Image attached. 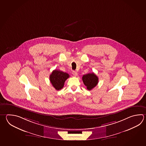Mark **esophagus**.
I'll list each match as a JSON object with an SVG mask.
<instances>
[{"mask_svg":"<svg viewBox=\"0 0 146 146\" xmlns=\"http://www.w3.org/2000/svg\"><path fill=\"white\" fill-rule=\"evenodd\" d=\"M72 74L74 76H78V73L76 71H73L72 72Z\"/></svg>","mask_w":146,"mask_h":146,"instance_id":"34e87169","label":"esophagus"}]
</instances>
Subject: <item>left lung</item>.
<instances>
[{"label":"left lung","instance_id":"left-lung-1","mask_svg":"<svg viewBox=\"0 0 146 146\" xmlns=\"http://www.w3.org/2000/svg\"><path fill=\"white\" fill-rule=\"evenodd\" d=\"M82 80L88 90H91L98 83V78L94 73L84 75Z\"/></svg>","mask_w":146,"mask_h":146}]
</instances>
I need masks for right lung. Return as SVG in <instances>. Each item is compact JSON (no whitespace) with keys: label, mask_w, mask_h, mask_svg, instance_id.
<instances>
[{"label":"right lung","mask_w":146,"mask_h":146,"mask_svg":"<svg viewBox=\"0 0 146 146\" xmlns=\"http://www.w3.org/2000/svg\"><path fill=\"white\" fill-rule=\"evenodd\" d=\"M69 77V74L66 72L54 70L50 75L49 78L51 83L54 88L59 90L62 88L66 80Z\"/></svg>","instance_id":"1"}]
</instances>
